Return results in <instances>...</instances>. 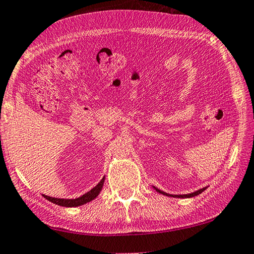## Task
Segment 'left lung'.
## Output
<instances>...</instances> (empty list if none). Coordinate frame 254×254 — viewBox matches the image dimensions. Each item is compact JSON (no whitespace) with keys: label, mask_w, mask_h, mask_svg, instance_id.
Masks as SVG:
<instances>
[{"label":"left lung","mask_w":254,"mask_h":254,"mask_svg":"<svg viewBox=\"0 0 254 254\" xmlns=\"http://www.w3.org/2000/svg\"><path fill=\"white\" fill-rule=\"evenodd\" d=\"M155 189V190H157V192H159V193H161V194H163V195H168V196H173V197H193V196H196V195H198V194H201L202 192H203V190H206V187H204V189H201V190H196V192H194V193H190V194H184V195H170V194H167V193H165V192H162V190H158L157 187H154Z\"/></svg>","instance_id":"obj_1"}]
</instances>
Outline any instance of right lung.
Instances as JSON below:
<instances>
[{
    "label": "right lung",
    "instance_id": "add662e5",
    "mask_svg": "<svg viewBox=\"0 0 254 254\" xmlns=\"http://www.w3.org/2000/svg\"><path fill=\"white\" fill-rule=\"evenodd\" d=\"M103 183H104V177L101 179V182L94 187V189H92L91 190H89V192H87L86 194H84V195H81L80 197H77V198H56V197L46 196V195H44V197L46 198V200H49L50 202H52V203L61 205V206L83 205L85 203H87V202H89V201L94 200L97 195L100 194L101 190H102Z\"/></svg>",
    "mask_w": 254,
    "mask_h": 254
}]
</instances>
